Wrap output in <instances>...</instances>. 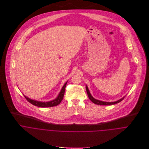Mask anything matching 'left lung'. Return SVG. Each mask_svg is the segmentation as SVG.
<instances>
[{
  "mask_svg": "<svg viewBox=\"0 0 149 149\" xmlns=\"http://www.w3.org/2000/svg\"><path fill=\"white\" fill-rule=\"evenodd\" d=\"M86 92H87V94H88V96L89 97V99L91 100V102H92L93 103L96 104H98V105H103V106H109V105H113V104H117L119 102H120L122 100H123V99L125 97H123V98L119 99V100L116 101V102H103V101H100V100H98L97 99H95V98H93L91 94L90 93L89 91V89L88 88V86L86 85Z\"/></svg>",
  "mask_w": 149,
  "mask_h": 149,
  "instance_id": "obj_1",
  "label": "left lung"
}]
</instances>
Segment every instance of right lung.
<instances>
[{
	"label": "right lung",
	"instance_id": "right-lung-1",
	"mask_svg": "<svg viewBox=\"0 0 149 149\" xmlns=\"http://www.w3.org/2000/svg\"><path fill=\"white\" fill-rule=\"evenodd\" d=\"M66 84H67V82H66L64 86H63V88H62L60 93L58 94V96L54 100H53L52 101H50V102H38V101L32 100L31 99L28 98L26 96H24H24L25 98L26 99V100L29 103H30L31 104H32L33 105L39 107H51L56 106L58 105L63 99L64 93H65V87H66Z\"/></svg>",
	"mask_w": 149,
	"mask_h": 149
}]
</instances>
